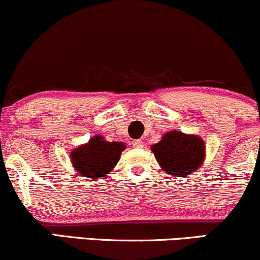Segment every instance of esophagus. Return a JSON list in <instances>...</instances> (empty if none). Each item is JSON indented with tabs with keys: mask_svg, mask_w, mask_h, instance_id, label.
<instances>
[{
	"mask_svg": "<svg viewBox=\"0 0 260 260\" xmlns=\"http://www.w3.org/2000/svg\"><path fill=\"white\" fill-rule=\"evenodd\" d=\"M132 144H133L134 147H143V146H144V143H143V140H141V139L134 140Z\"/></svg>",
	"mask_w": 260,
	"mask_h": 260,
	"instance_id": "esophagus-1",
	"label": "esophagus"
}]
</instances>
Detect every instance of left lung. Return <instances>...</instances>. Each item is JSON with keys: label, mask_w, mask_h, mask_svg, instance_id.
I'll list each match as a JSON object with an SVG mask.
<instances>
[{"label": "left lung", "mask_w": 260, "mask_h": 260, "mask_svg": "<svg viewBox=\"0 0 260 260\" xmlns=\"http://www.w3.org/2000/svg\"><path fill=\"white\" fill-rule=\"evenodd\" d=\"M160 169L172 176H188L203 166L205 143L196 134L180 131L164 133L160 141L151 146Z\"/></svg>", "instance_id": "obj_1"}]
</instances>
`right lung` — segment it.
Masks as SVG:
<instances>
[{
  "label": "right lung",
  "instance_id": "right-lung-1",
  "mask_svg": "<svg viewBox=\"0 0 260 260\" xmlns=\"http://www.w3.org/2000/svg\"><path fill=\"white\" fill-rule=\"evenodd\" d=\"M126 149L121 141H107L103 136H93L86 144L71 151L72 166L83 177H104L110 174Z\"/></svg>",
  "mask_w": 260,
  "mask_h": 260
}]
</instances>
